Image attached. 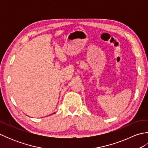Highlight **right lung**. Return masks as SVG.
Masks as SVG:
<instances>
[{"label":"right lung","mask_w":148,"mask_h":148,"mask_svg":"<svg viewBox=\"0 0 148 148\" xmlns=\"http://www.w3.org/2000/svg\"><path fill=\"white\" fill-rule=\"evenodd\" d=\"M54 113H55V112H54ZM54 113H53V114H54Z\"/></svg>","instance_id":"right-lung-1"}]
</instances>
